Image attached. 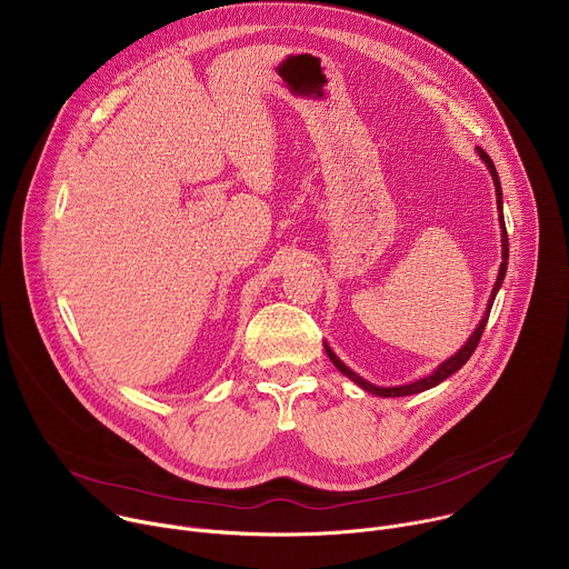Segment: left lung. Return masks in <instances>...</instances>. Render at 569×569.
<instances>
[{
    "instance_id": "8db88e82",
    "label": "left lung",
    "mask_w": 569,
    "mask_h": 569,
    "mask_svg": "<svg viewBox=\"0 0 569 569\" xmlns=\"http://www.w3.org/2000/svg\"><path fill=\"white\" fill-rule=\"evenodd\" d=\"M477 152H479V157L483 159V164L489 167V171H491V176H493V184H496V196H498V211H500V227H502V263H500V272H498V279H496V286H493V290H491V299H489V306H486V312H483V317H481V321L477 323V329L472 331V336L468 338V342L452 356V358H448V360H443L430 376H426V378H421V380H417V382H410V385H398V387H376V385H371L369 380H365L362 376H358L353 369H349L336 353H333V349L323 342V349H327V353H329V358H331V362L347 376V378H351L356 385H360L365 391H369V393H376V396H385V398H396V396H410V393H421V391H426V389H432V387H437L439 382H443L446 378H450L455 371H459L466 362H468V358L472 356V351L477 349V345H479V340H481V333H483V327H486V321H489V312H491V308H493V301H496V295H498V290L502 288V281H505V274H507V266H509V236H507V227H505V213H502V187H500V178H498V171H496V164L491 161V157L486 154L479 146H477Z\"/></svg>"
}]
</instances>
